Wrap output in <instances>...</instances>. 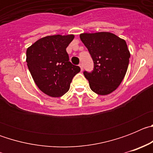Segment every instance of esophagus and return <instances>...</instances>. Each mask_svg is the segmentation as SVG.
<instances>
[{"label": "esophagus", "instance_id": "34e87169", "mask_svg": "<svg viewBox=\"0 0 153 153\" xmlns=\"http://www.w3.org/2000/svg\"><path fill=\"white\" fill-rule=\"evenodd\" d=\"M79 67H80V70H81V71H83V63H79Z\"/></svg>", "mask_w": 153, "mask_h": 153}]
</instances>
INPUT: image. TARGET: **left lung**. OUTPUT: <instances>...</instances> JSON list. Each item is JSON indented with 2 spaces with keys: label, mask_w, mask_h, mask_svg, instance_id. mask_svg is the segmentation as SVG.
Instances as JSON below:
<instances>
[{
  "label": "left lung",
  "mask_w": 153,
  "mask_h": 153,
  "mask_svg": "<svg viewBox=\"0 0 153 153\" xmlns=\"http://www.w3.org/2000/svg\"><path fill=\"white\" fill-rule=\"evenodd\" d=\"M93 60L92 72L84 71L90 87L99 95H108L117 90L123 79L130 53L123 39L109 32L79 35Z\"/></svg>",
  "instance_id": "1"
}]
</instances>
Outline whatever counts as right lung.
<instances>
[{"label": "right lung", "instance_id": "add662e5", "mask_svg": "<svg viewBox=\"0 0 153 153\" xmlns=\"http://www.w3.org/2000/svg\"><path fill=\"white\" fill-rule=\"evenodd\" d=\"M74 35H52L36 40L27 50V67L38 88L51 97H60L70 89L80 71L69 61L67 47Z\"/></svg>", "mask_w": 153, "mask_h": 153}]
</instances>
